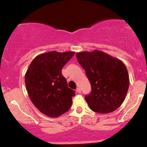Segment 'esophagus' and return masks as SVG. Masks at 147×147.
Returning <instances> with one entry per match:
<instances>
[{
    "instance_id": "1",
    "label": "esophagus",
    "mask_w": 147,
    "mask_h": 147,
    "mask_svg": "<svg viewBox=\"0 0 147 147\" xmlns=\"http://www.w3.org/2000/svg\"><path fill=\"white\" fill-rule=\"evenodd\" d=\"M76 91H77V92H78V93H80V92H81V89H80V88H77L76 89Z\"/></svg>"
}]
</instances>
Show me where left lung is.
I'll return each instance as SVG.
<instances>
[{
	"mask_svg": "<svg viewBox=\"0 0 147 147\" xmlns=\"http://www.w3.org/2000/svg\"><path fill=\"white\" fill-rule=\"evenodd\" d=\"M91 84L90 93L85 97L90 109L99 113H109L125 99L129 86L126 65L121 60L100 50L76 54Z\"/></svg>",
	"mask_w": 147,
	"mask_h": 147,
	"instance_id": "obj_1",
	"label": "left lung"
}]
</instances>
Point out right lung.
<instances>
[{
  "instance_id": "add662e5",
  "label": "right lung",
  "mask_w": 147,
  "mask_h": 147,
  "mask_svg": "<svg viewBox=\"0 0 147 147\" xmlns=\"http://www.w3.org/2000/svg\"><path fill=\"white\" fill-rule=\"evenodd\" d=\"M75 52L51 51L38 55L25 75V86L33 104L42 113L57 117L71 107L75 91L69 88L62 68Z\"/></svg>"
}]
</instances>
